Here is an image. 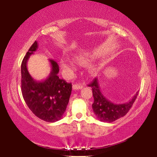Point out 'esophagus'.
I'll use <instances>...</instances> for the list:
<instances>
[{
  "label": "esophagus",
  "mask_w": 157,
  "mask_h": 157,
  "mask_svg": "<svg viewBox=\"0 0 157 157\" xmlns=\"http://www.w3.org/2000/svg\"><path fill=\"white\" fill-rule=\"evenodd\" d=\"M83 86H84V85L81 84H75L73 85V90H81L83 88Z\"/></svg>",
  "instance_id": "obj_1"
}]
</instances>
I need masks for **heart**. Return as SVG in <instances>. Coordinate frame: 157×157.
Masks as SVG:
<instances>
[{"instance_id": "obj_1", "label": "heart", "mask_w": 157, "mask_h": 157, "mask_svg": "<svg viewBox=\"0 0 157 157\" xmlns=\"http://www.w3.org/2000/svg\"><path fill=\"white\" fill-rule=\"evenodd\" d=\"M92 56L87 53H82L79 54V55L75 56V60L78 61L79 63L81 64H86L90 60V59L92 58ZM61 65L62 67L65 70V71L67 74H72L73 70L75 69V65L72 59H71L70 58L67 57H63L61 59ZM90 71L92 73L95 72V69L93 67H92L90 68Z\"/></svg>"}]
</instances>
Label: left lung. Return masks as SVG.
Listing matches in <instances>:
<instances>
[{
  "mask_svg": "<svg viewBox=\"0 0 157 157\" xmlns=\"http://www.w3.org/2000/svg\"><path fill=\"white\" fill-rule=\"evenodd\" d=\"M88 86L92 89V94L94 97L92 109L94 113L97 118L103 122H113L125 116L132 106L139 92H136L129 102L122 104H116L108 100L101 93L97 78H94Z\"/></svg>",
  "mask_w": 157,
  "mask_h": 157,
  "instance_id": "1",
  "label": "left lung"
}]
</instances>
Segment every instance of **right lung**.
<instances>
[{
	"mask_svg": "<svg viewBox=\"0 0 157 157\" xmlns=\"http://www.w3.org/2000/svg\"><path fill=\"white\" fill-rule=\"evenodd\" d=\"M38 49L37 41L30 46L21 65V88L27 105L36 117L47 122H55L63 117L72 91V84L58 76L59 65L49 59L52 70L48 78L38 82L28 71L29 57Z\"/></svg>",
	"mask_w": 157,
	"mask_h": 157,
	"instance_id": "obj_1",
	"label": "right lung"
}]
</instances>
